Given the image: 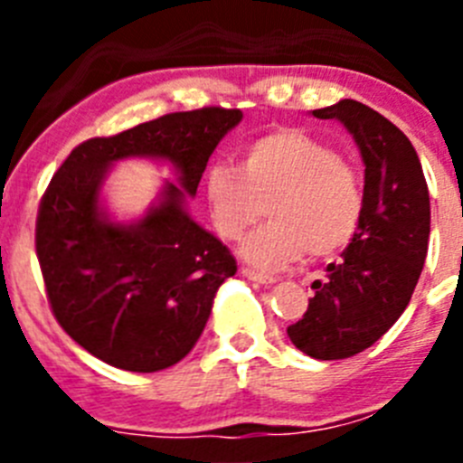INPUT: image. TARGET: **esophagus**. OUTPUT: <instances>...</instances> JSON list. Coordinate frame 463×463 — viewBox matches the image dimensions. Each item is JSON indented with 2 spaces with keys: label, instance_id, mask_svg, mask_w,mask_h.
<instances>
[{
  "label": "esophagus",
  "instance_id": "obj_1",
  "mask_svg": "<svg viewBox=\"0 0 463 463\" xmlns=\"http://www.w3.org/2000/svg\"><path fill=\"white\" fill-rule=\"evenodd\" d=\"M243 276L252 282H260V285H273V282H276V278L273 276H267V273H257V271H252V269H243Z\"/></svg>",
  "mask_w": 463,
  "mask_h": 463
}]
</instances>
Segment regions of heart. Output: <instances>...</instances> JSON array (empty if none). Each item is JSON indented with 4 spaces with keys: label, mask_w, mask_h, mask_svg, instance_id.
Here are the masks:
<instances>
[{
    "label": "heart",
    "mask_w": 463,
    "mask_h": 463,
    "mask_svg": "<svg viewBox=\"0 0 463 463\" xmlns=\"http://www.w3.org/2000/svg\"><path fill=\"white\" fill-rule=\"evenodd\" d=\"M213 227L236 241L264 215L271 224L250 234L241 257L276 271L306 252L331 257L357 234L364 215V183L329 143L297 129L267 134L248 143L239 169L215 165L206 175Z\"/></svg>",
    "instance_id": "heart-1"
}]
</instances>
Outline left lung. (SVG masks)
Here are the masks:
<instances>
[{
  "label": "left lung",
  "mask_w": 463,
  "mask_h": 463,
  "mask_svg": "<svg viewBox=\"0 0 463 463\" xmlns=\"http://www.w3.org/2000/svg\"><path fill=\"white\" fill-rule=\"evenodd\" d=\"M336 120L364 162V215L341 261L315 280L308 310L288 336L313 359H345L373 345L411 304L429 248L431 203L412 143L378 110L341 99L310 110Z\"/></svg>",
  "instance_id": "obj_1"
}]
</instances>
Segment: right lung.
Here are the masks:
<instances>
[{"label": "right lung", "instance_id": "add662e5", "mask_svg": "<svg viewBox=\"0 0 463 463\" xmlns=\"http://www.w3.org/2000/svg\"><path fill=\"white\" fill-rule=\"evenodd\" d=\"M241 120V110L215 106L171 113L80 143L52 175L36 220L48 301L69 336L101 362L155 373L202 336L236 260L192 218L187 202L213 150ZM125 158L169 164L176 183L163 182L141 216L118 221L103 187Z\"/></svg>", "mask_w": 463, "mask_h": 463}]
</instances>
